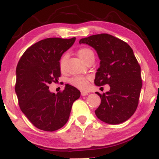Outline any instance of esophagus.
I'll use <instances>...</instances> for the list:
<instances>
[{"instance_id": "1", "label": "esophagus", "mask_w": 159, "mask_h": 159, "mask_svg": "<svg viewBox=\"0 0 159 159\" xmlns=\"http://www.w3.org/2000/svg\"><path fill=\"white\" fill-rule=\"evenodd\" d=\"M81 95L82 96H87V95H88V92H85V91H81Z\"/></svg>"}]
</instances>
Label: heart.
<instances>
[{
  "mask_svg": "<svg viewBox=\"0 0 159 159\" xmlns=\"http://www.w3.org/2000/svg\"><path fill=\"white\" fill-rule=\"evenodd\" d=\"M77 55L80 57V59L83 61L84 63L90 56H94L93 52L91 49L86 48V47L80 49L77 52ZM67 55H63L61 60H60V68H61V69H63V68H64V64ZM90 80V77L89 76H76V77H74L70 80V83L76 88L83 90L88 88Z\"/></svg>",
  "mask_w": 159,
  "mask_h": 159,
  "instance_id": "b5f03b06",
  "label": "heart"
}]
</instances>
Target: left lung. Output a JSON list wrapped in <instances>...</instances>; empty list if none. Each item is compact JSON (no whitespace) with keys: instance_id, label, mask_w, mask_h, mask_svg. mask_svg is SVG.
I'll list each match as a JSON object with an SVG mask.
<instances>
[{"instance_id":"8db88e82","label":"left lung","mask_w":159,"mask_h":159,"mask_svg":"<svg viewBox=\"0 0 159 159\" xmlns=\"http://www.w3.org/2000/svg\"><path fill=\"white\" fill-rule=\"evenodd\" d=\"M80 44L93 47L100 60L94 83L110 85L109 91L102 95L96 117L108 124H119L132 116L139 102L141 91V69L127 43L112 35H93L80 40Z\"/></svg>"}]
</instances>
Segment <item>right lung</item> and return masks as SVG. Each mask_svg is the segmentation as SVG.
<instances>
[{
	"instance_id": "right-lung-1",
	"label": "right lung",
	"mask_w": 159,
	"mask_h": 159,
	"mask_svg": "<svg viewBox=\"0 0 159 159\" xmlns=\"http://www.w3.org/2000/svg\"><path fill=\"white\" fill-rule=\"evenodd\" d=\"M76 40L48 38L33 44L16 69L15 93L20 109L36 128L47 131L61 129L69 120L78 89L66 84L63 92L49 91V84L61 76L60 60Z\"/></svg>"
}]
</instances>
